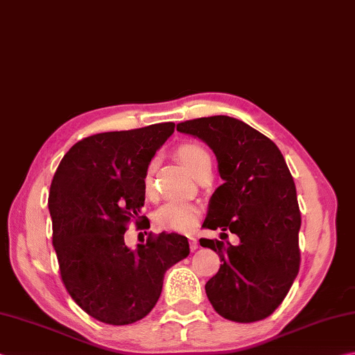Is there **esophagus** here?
I'll use <instances>...</instances> for the list:
<instances>
[{"mask_svg": "<svg viewBox=\"0 0 355 355\" xmlns=\"http://www.w3.org/2000/svg\"><path fill=\"white\" fill-rule=\"evenodd\" d=\"M189 248H191V251H196V249H198V240L196 237H189Z\"/></svg>", "mask_w": 355, "mask_h": 355, "instance_id": "34e87169", "label": "esophagus"}]
</instances>
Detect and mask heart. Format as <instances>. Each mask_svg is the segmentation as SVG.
I'll return each instance as SVG.
<instances>
[{
    "label": "heart",
    "instance_id": "heart-1",
    "mask_svg": "<svg viewBox=\"0 0 355 355\" xmlns=\"http://www.w3.org/2000/svg\"><path fill=\"white\" fill-rule=\"evenodd\" d=\"M177 157L180 158L187 171H189L193 177H197L201 171L206 168H211V155L203 146L197 143H184L180 144L177 148ZM152 168H154V162H152L148 168H146L144 177H143V187L144 193L148 197L154 196V178H152ZM201 215L200 206L196 203H189V201H177L172 200L163 205L155 214V225L159 229L172 232H191L197 227L198 220Z\"/></svg>",
    "mask_w": 355,
    "mask_h": 355
}]
</instances>
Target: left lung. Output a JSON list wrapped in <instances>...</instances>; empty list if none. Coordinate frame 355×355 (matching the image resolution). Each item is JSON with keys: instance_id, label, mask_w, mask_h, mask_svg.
<instances>
[{"instance_id": "obj_1", "label": "left lung", "mask_w": 355, "mask_h": 355, "mask_svg": "<svg viewBox=\"0 0 355 355\" xmlns=\"http://www.w3.org/2000/svg\"><path fill=\"white\" fill-rule=\"evenodd\" d=\"M177 130L203 140L218 162L223 184L212 193L203 227L240 239L237 246L200 240L221 261L206 295L227 320H263L280 306L300 268L302 217L288 164L272 140L237 118H196Z\"/></svg>"}]
</instances>
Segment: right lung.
I'll return each mask as SVG.
<instances>
[{"label": "right lung", "instance_id": "obj_1", "mask_svg": "<svg viewBox=\"0 0 355 355\" xmlns=\"http://www.w3.org/2000/svg\"><path fill=\"white\" fill-rule=\"evenodd\" d=\"M173 123L103 132L75 143L55 172L49 212L61 280L90 317L107 324L141 320L162 294L164 272L189 255V241L175 232L149 234L132 251L124 245L130 220L140 215L143 177Z\"/></svg>", "mask_w": 355, "mask_h": 355}]
</instances>
